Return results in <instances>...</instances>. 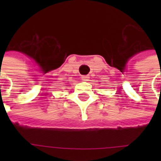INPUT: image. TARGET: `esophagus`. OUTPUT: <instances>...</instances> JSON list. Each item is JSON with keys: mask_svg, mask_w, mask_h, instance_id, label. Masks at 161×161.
<instances>
[{"mask_svg": "<svg viewBox=\"0 0 161 161\" xmlns=\"http://www.w3.org/2000/svg\"><path fill=\"white\" fill-rule=\"evenodd\" d=\"M88 78H90V77H89L88 75H85V76H82V80L87 81Z\"/></svg>", "mask_w": 161, "mask_h": 161, "instance_id": "esophagus-1", "label": "esophagus"}]
</instances>
